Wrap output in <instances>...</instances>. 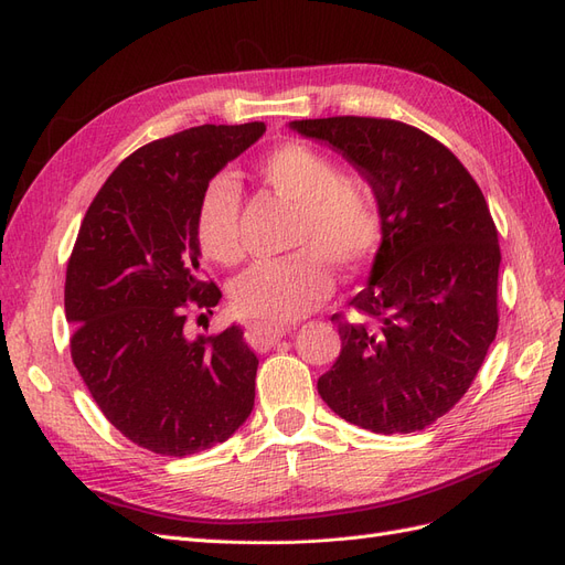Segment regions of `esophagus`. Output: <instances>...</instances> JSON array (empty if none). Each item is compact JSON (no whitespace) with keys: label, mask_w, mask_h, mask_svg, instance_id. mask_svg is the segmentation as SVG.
Segmentation results:
<instances>
[{"label":"esophagus","mask_w":565,"mask_h":565,"mask_svg":"<svg viewBox=\"0 0 565 565\" xmlns=\"http://www.w3.org/2000/svg\"><path fill=\"white\" fill-rule=\"evenodd\" d=\"M285 334H289V327H278V324H247V343L255 350H266L274 343H278Z\"/></svg>","instance_id":"34e87169"}]
</instances>
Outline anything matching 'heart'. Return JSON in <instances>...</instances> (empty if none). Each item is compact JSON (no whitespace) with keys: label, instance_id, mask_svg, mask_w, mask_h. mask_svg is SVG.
Wrapping results in <instances>:
<instances>
[{"label":"heart","instance_id":"b5f03b06","mask_svg":"<svg viewBox=\"0 0 565 565\" xmlns=\"http://www.w3.org/2000/svg\"><path fill=\"white\" fill-rule=\"evenodd\" d=\"M259 174L299 207L297 245L313 249L252 264L233 280L231 303L259 324H287L332 291L327 262L358 270L372 259L383 238V220L366 182L337 174L324 153L306 145L276 147L259 163ZM238 184L226 174L203 186L193 222L203 257L220 264L238 259Z\"/></svg>","mask_w":565,"mask_h":565}]
</instances>
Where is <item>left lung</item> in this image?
Listing matches in <instances>:
<instances>
[{"instance_id": "8db88e82", "label": "left lung", "mask_w": 565, "mask_h": 565, "mask_svg": "<svg viewBox=\"0 0 565 565\" xmlns=\"http://www.w3.org/2000/svg\"><path fill=\"white\" fill-rule=\"evenodd\" d=\"M289 128L339 151L372 186L383 220L353 316H332L341 355L318 393L364 430H423L468 393L498 332L489 205L454 153L414 126L332 116Z\"/></svg>"}]
</instances>
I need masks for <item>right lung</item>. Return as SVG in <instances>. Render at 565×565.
Listing matches in <instances>:
<instances>
[{"label": "right lung", "mask_w": 565, "mask_h": 565, "mask_svg": "<svg viewBox=\"0 0 565 565\" xmlns=\"http://www.w3.org/2000/svg\"><path fill=\"white\" fill-rule=\"evenodd\" d=\"M266 126H199L149 142L97 191L65 278L74 366L107 420L161 456L226 441L255 406L259 360L238 324L189 339L186 310L222 291L201 274L203 186Z\"/></svg>", "instance_id": "obj_1"}]
</instances>
